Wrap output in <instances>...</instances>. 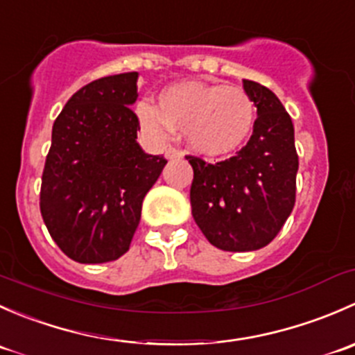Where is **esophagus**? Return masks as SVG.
<instances>
[{
	"instance_id": "1",
	"label": "esophagus",
	"mask_w": 355,
	"mask_h": 355,
	"mask_svg": "<svg viewBox=\"0 0 355 355\" xmlns=\"http://www.w3.org/2000/svg\"><path fill=\"white\" fill-rule=\"evenodd\" d=\"M164 156H166L168 159H173V157H182V151H178L177 148H166Z\"/></svg>"
}]
</instances>
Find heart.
<instances>
[{
    "label": "heart",
    "mask_w": 355,
    "mask_h": 355,
    "mask_svg": "<svg viewBox=\"0 0 355 355\" xmlns=\"http://www.w3.org/2000/svg\"><path fill=\"white\" fill-rule=\"evenodd\" d=\"M135 113L149 141L163 144L177 128L194 151L211 157L241 148L256 120V106L244 89L206 82L170 85L159 94V108L142 101Z\"/></svg>",
    "instance_id": "obj_1"
}]
</instances>
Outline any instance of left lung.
<instances>
[{"mask_svg":"<svg viewBox=\"0 0 355 355\" xmlns=\"http://www.w3.org/2000/svg\"><path fill=\"white\" fill-rule=\"evenodd\" d=\"M257 108L249 142L218 163L185 156L194 170L192 216L214 247L245 252L268 245L295 204L299 156L293 123L280 99L254 80H242Z\"/></svg>","mask_w":355,"mask_h":355,"instance_id":"1","label":"left lung"}]
</instances>
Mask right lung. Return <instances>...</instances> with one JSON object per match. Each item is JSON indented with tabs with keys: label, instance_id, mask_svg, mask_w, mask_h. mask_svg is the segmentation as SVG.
I'll list each match as a JSON object with an SVG mask.
<instances>
[{
	"label": "right lung",
	"instance_id": "right-lung-1",
	"mask_svg": "<svg viewBox=\"0 0 355 355\" xmlns=\"http://www.w3.org/2000/svg\"><path fill=\"white\" fill-rule=\"evenodd\" d=\"M137 78L128 71L92 80L53 125L39 207L53 241L77 263H108L127 252L142 200L166 164L135 141Z\"/></svg>",
	"mask_w": 355,
	"mask_h": 355
}]
</instances>
